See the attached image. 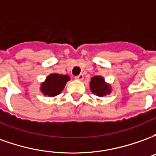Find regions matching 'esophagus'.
<instances>
[{"instance_id": "obj_1", "label": "esophagus", "mask_w": 156, "mask_h": 156, "mask_svg": "<svg viewBox=\"0 0 156 156\" xmlns=\"http://www.w3.org/2000/svg\"><path fill=\"white\" fill-rule=\"evenodd\" d=\"M75 79H77V80H80V81H82V80L83 79V74H79V75H78V76H76V77H75Z\"/></svg>"}]
</instances>
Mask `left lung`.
<instances>
[{"label": "left lung", "instance_id": "1", "mask_svg": "<svg viewBox=\"0 0 156 156\" xmlns=\"http://www.w3.org/2000/svg\"><path fill=\"white\" fill-rule=\"evenodd\" d=\"M90 90L98 97H103L111 93V86L105 83L103 77L94 76L90 81Z\"/></svg>", "mask_w": 156, "mask_h": 156}]
</instances>
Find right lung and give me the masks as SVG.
Returning <instances> with one entry per match:
<instances>
[{
	"mask_svg": "<svg viewBox=\"0 0 156 156\" xmlns=\"http://www.w3.org/2000/svg\"><path fill=\"white\" fill-rule=\"evenodd\" d=\"M69 79L70 78L68 75L51 73L48 76L45 82L41 83L40 90L45 96L55 97L61 94Z\"/></svg>",
	"mask_w": 156,
	"mask_h": 156,
	"instance_id": "add662e5",
	"label": "right lung"
}]
</instances>
